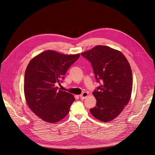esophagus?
I'll list each match as a JSON object with an SVG mask.
<instances>
[{
	"label": "esophagus",
	"mask_w": 155,
	"mask_h": 155,
	"mask_svg": "<svg viewBox=\"0 0 155 155\" xmlns=\"http://www.w3.org/2000/svg\"><path fill=\"white\" fill-rule=\"evenodd\" d=\"M88 95V93L87 92H84V93H83L81 95H80V97L81 99L83 100V99H86Z\"/></svg>",
	"instance_id": "34e87169"
}]
</instances>
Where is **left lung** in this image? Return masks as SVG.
<instances>
[{"mask_svg": "<svg viewBox=\"0 0 155 155\" xmlns=\"http://www.w3.org/2000/svg\"><path fill=\"white\" fill-rule=\"evenodd\" d=\"M91 64L96 80L100 83L93 92L96 106L90 109L102 122L115 119L131 97L133 75L128 61L121 52L105 46H96L81 54Z\"/></svg>", "mask_w": 155, "mask_h": 155, "instance_id": "8db88e82", "label": "left lung"}]
</instances>
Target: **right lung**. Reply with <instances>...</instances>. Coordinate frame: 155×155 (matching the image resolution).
<instances>
[{
  "instance_id": "obj_1",
  "label": "right lung",
  "mask_w": 155,
  "mask_h": 155,
  "mask_svg": "<svg viewBox=\"0 0 155 155\" xmlns=\"http://www.w3.org/2000/svg\"><path fill=\"white\" fill-rule=\"evenodd\" d=\"M79 57L80 54L47 51L29 62L24 77L25 97L30 109L43 120L57 122L68 114L75 98L56 85L63 82L67 70Z\"/></svg>"
}]
</instances>
